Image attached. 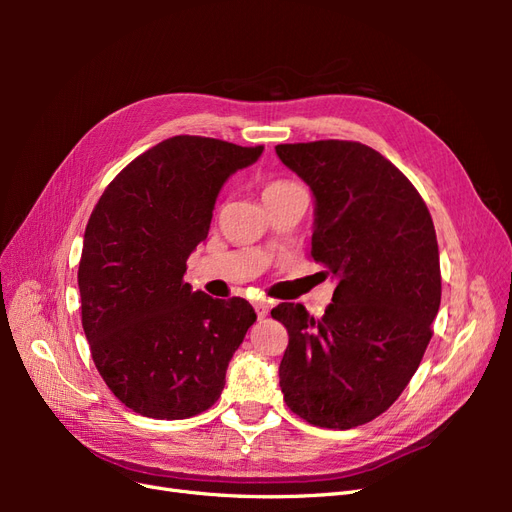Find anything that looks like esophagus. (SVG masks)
<instances>
[{"label":"esophagus","mask_w":512,"mask_h":512,"mask_svg":"<svg viewBox=\"0 0 512 512\" xmlns=\"http://www.w3.org/2000/svg\"><path fill=\"white\" fill-rule=\"evenodd\" d=\"M269 307H271V303L269 301H256L254 303V309H256V314H258V318L262 320V318H267V314H269Z\"/></svg>","instance_id":"1"}]
</instances>
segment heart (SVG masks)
Listing matches in <instances>:
<instances>
[{
  "instance_id": "1",
  "label": "heart",
  "mask_w": 512,
  "mask_h": 512,
  "mask_svg": "<svg viewBox=\"0 0 512 512\" xmlns=\"http://www.w3.org/2000/svg\"><path fill=\"white\" fill-rule=\"evenodd\" d=\"M292 188H297V183L277 179V181H271V183L265 185V190H262V198H271V196H277V194H282V192H288Z\"/></svg>"
}]
</instances>
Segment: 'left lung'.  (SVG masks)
Instances as JSON below:
<instances>
[{
  "instance_id": "8db88e82",
  "label": "left lung",
  "mask_w": 512,
  "mask_h": 512,
  "mask_svg": "<svg viewBox=\"0 0 512 512\" xmlns=\"http://www.w3.org/2000/svg\"><path fill=\"white\" fill-rule=\"evenodd\" d=\"M275 151L316 196L309 256L337 280L322 318L301 303L271 309L288 331L284 401L309 425L359 427L404 393L433 335L436 228L410 179L376 149L331 138Z\"/></svg>"
}]
</instances>
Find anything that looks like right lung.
Here are the masks:
<instances>
[{
	"label": "right lung",
	"mask_w": 512,
	"mask_h": 512,
	"mask_svg": "<svg viewBox=\"0 0 512 512\" xmlns=\"http://www.w3.org/2000/svg\"><path fill=\"white\" fill-rule=\"evenodd\" d=\"M262 145L181 134L134 158L106 185L85 228L81 320L102 380L123 406L175 421L209 410L256 314L183 282L209 235L224 181Z\"/></svg>",
	"instance_id": "right-lung-1"
}]
</instances>
